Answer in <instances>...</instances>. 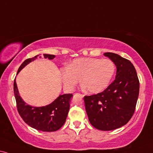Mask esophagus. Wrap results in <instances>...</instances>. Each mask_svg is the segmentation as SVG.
<instances>
[{
	"label": "esophagus",
	"mask_w": 153,
	"mask_h": 153,
	"mask_svg": "<svg viewBox=\"0 0 153 153\" xmlns=\"http://www.w3.org/2000/svg\"><path fill=\"white\" fill-rule=\"evenodd\" d=\"M77 94H78V95H80L81 97H84V95H83L82 94H80V93H77Z\"/></svg>",
	"instance_id": "34e87169"
}]
</instances>
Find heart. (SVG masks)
<instances>
[{
  "label": "heart",
  "instance_id": "obj_1",
  "mask_svg": "<svg viewBox=\"0 0 153 153\" xmlns=\"http://www.w3.org/2000/svg\"><path fill=\"white\" fill-rule=\"evenodd\" d=\"M116 71L113 61L109 59L80 58L76 59L61 70L64 86L73 90L82 82V85L90 93H99L111 82Z\"/></svg>",
  "mask_w": 153,
  "mask_h": 153
}]
</instances>
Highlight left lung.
<instances>
[{
    "mask_svg": "<svg viewBox=\"0 0 153 153\" xmlns=\"http://www.w3.org/2000/svg\"><path fill=\"white\" fill-rule=\"evenodd\" d=\"M117 66L115 80L103 92L85 96L89 121L101 131L119 128L128 122L136 109L140 82L136 69L129 60L117 53H104Z\"/></svg>",
    "mask_w": 153,
    "mask_h": 153,
    "instance_id": "8db88e82",
    "label": "left lung"
}]
</instances>
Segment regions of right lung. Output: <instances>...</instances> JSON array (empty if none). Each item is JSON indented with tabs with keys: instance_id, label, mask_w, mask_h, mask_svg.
<instances>
[{
	"instance_id": "right-lung-1",
	"label": "right lung",
	"mask_w": 153,
	"mask_h": 153,
	"mask_svg": "<svg viewBox=\"0 0 153 153\" xmlns=\"http://www.w3.org/2000/svg\"><path fill=\"white\" fill-rule=\"evenodd\" d=\"M39 57L41 58V56ZM44 57L51 60L55 56L44 54ZM36 58V56L25 60L18 68L17 73ZM14 94L19 114L23 121L30 126L44 132H52L59 130L65 123L70 109V100L73 96L72 94L60 95L53 102L45 107H31L25 104L19 95L15 78L14 80Z\"/></svg>"
}]
</instances>
